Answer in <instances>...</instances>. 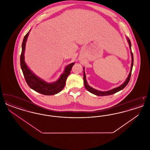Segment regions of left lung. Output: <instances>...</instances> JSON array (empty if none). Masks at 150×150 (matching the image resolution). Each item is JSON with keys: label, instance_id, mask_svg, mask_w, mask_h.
Instances as JSON below:
<instances>
[{"label": "left lung", "instance_id": "obj_1", "mask_svg": "<svg viewBox=\"0 0 150 150\" xmlns=\"http://www.w3.org/2000/svg\"><path fill=\"white\" fill-rule=\"evenodd\" d=\"M127 40H128V42L129 43V48H130V50H131V56H132V64H131V69H130V71L129 72V74L128 76L127 79V80H125V81L120 86L117 87V88H115L114 89H112L111 90H110L108 91H106V92H101V91H99L98 90H96L95 89L93 88L92 87H91V86H89L88 84V83L86 81V74H85V71H84V67L83 68V70H84V86L86 87V89L91 93H93L94 94L96 95V96H108V95H111V94H113L114 93H116L120 91H121L122 89H123L126 86H127V84H128L129 81L130 80V76H131V74H132V69H133V53L132 52V49H131V42L129 40L128 38H127Z\"/></svg>", "mask_w": 150, "mask_h": 150}]
</instances>
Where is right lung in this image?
I'll return each mask as SVG.
<instances>
[{
	"label": "right lung",
	"mask_w": 150,
	"mask_h": 150,
	"mask_svg": "<svg viewBox=\"0 0 150 150\" xmlns=\"http://www.w3.org/2000/svg\"><path fill=\"white\" fill-rule=\"evenodd\" d=\"M29 32L25 36L22 44V52L20 57V64L26 82L30 88L38 93L44 95L50 96L60 92L64 87L67 76L70 74L72 67L75 63H71L65 67L64 73L56 82L48 83L39 78L31 71L25 62L24 52L25 50L26 42L28 38Z\"/></svg>",
	"instance_id": "obj_1"
}]
</instances>
